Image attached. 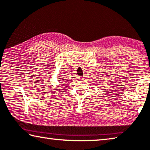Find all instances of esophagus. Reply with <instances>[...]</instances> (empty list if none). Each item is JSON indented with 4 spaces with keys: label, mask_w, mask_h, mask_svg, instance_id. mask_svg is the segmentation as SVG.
Returning <instances> with one entry per match:
<instances>
[{
    "label": "esophagus",
    "mask_w": 150,
    "mask_h": 150,
    "mask_svg": "<svg viewBox=\"0 0 150 150\" xmlns=\"http://www.w3.org/2000/svg\"><path fill=\"white\" fill-rule=\"evenodd\" d=\"M77 79H79V80H81V79H83V78L82 77H81V76H77Z\"/></svg>",
    "instance_id": "esophagus-1"
}]
</instances>
